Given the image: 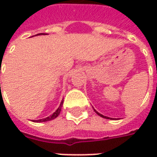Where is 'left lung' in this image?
<instances>
[{"instance_id": "1", "label": "left lung", "mask_w": 157, "mask_h": 157, "mask_svg": "<svg viewBox=\"0 0 157 157\" xmlns=\"http://www.w3.org/2000/svg\"><path fill=\"white\" fill-rule=\"evenodd\" d=\"M94 111H95V112L97 113V114H98L99 116H101V117H102V118H108V119H109V118H109V117H106V116H103V115H102V114H101V113H99L98 112H97V111H96L95 109H94Z\"/></svg>"}]
</instances>
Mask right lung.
<instances>
[{
	"label": "right lung",
	"instance_id": "add662e5",
	"mask_svg": "<svg viewBox=\"0 0 157 157\" xmlns=\"http://www.w3.org/2000/svg\"><path fill=\"white\" fill-rule=\"evenodd\" d=\"M40 34H45V33H39V34H37V35H40ZM62 105H63V100L61 101L60 102V105L59 107L57 110L55 111L52 115L48 116L47 118H42V119H39V120H33V122H37V123H39V122H46V121H49V120H52V119H55V118H57L59 114V113L61 111V108H62Z\"/></svg>",
	"mask_w": 157,
	"mask_h": 157
}]
</instances>
